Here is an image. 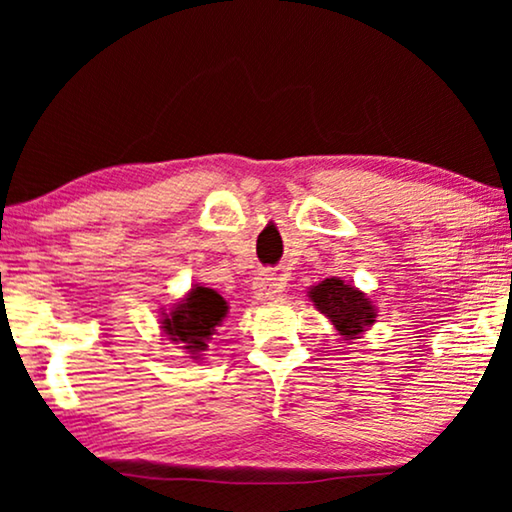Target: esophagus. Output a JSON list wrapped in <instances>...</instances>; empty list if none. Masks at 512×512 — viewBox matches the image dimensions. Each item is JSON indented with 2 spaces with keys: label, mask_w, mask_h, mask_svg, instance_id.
<instances>
[{
  "label": "esophagus",
  "mask_w": 512,
  "mask_h": 512,
  "mask_svg": "<svg viewBox=\"0 0 512 512\" xmlns=\"http://www.w3.org/2000/svg\"><path fill=\"white\" fill-rule=\"evenodd\" d=\"M282 289H284L282 277H277L275 272H261V275H258L256 282H254L256 296L263 298V300L277 298L279 293H282Z\"/></svg>",
  "instance_id": "obj_1"
}]
</instances>
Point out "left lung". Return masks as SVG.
<instances>
[{"instance_id":"8db88e82","label":"left lung","mask_w":512,"mask_h":512,"mask_svg":"<svg viewBox=\"0 0 512 512\" xmlns=\"http://www.w3.org/2000/svg\"><path fill=\"white\" fill-rule=\"evenodd\" d=\"M307 296L321 314L331 319L345 340H356L370 324H375V305L356 286L345 284L340 277H328L312 286Z\"/></svg>"}]
</instances>
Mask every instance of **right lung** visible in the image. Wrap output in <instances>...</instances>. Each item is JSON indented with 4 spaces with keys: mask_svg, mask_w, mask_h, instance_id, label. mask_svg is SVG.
<instances>
[{
    "mask_svg": "<svg viewBox=\"0 0 512 512\" xmlns=\"http://www.w3.org/2000/svg\"><path fill=\"white\" fill-rule=\"evenodd\" d=\"M228 314V303L214 289L195 284L179 303H174L170 312H163L160 328L172 342L181 345L191 354V359H200L212 340L216 326Z\"/></svg>",
    "mask_w": 512,
    "mask_h": 512,
    "instance_id": "right-lung-1",
    "label": "right lung"
}]
</instances>
